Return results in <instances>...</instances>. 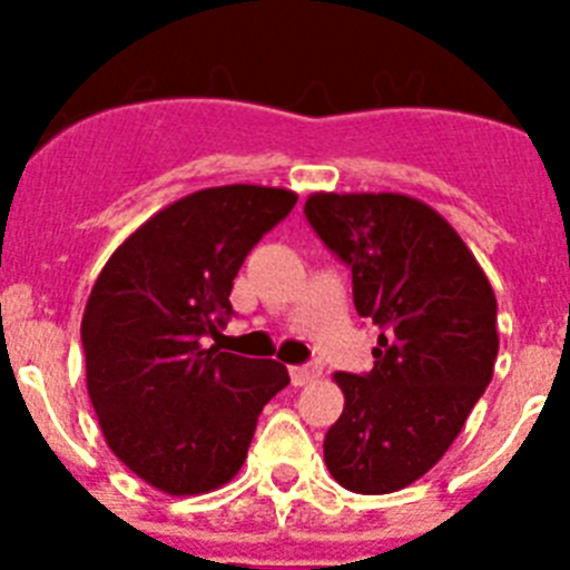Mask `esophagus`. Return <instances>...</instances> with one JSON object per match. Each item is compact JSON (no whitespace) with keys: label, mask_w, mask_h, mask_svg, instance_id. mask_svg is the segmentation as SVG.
<instances>
[{"label":"esophagus","mask_w":570,"mask_h":570,"mask_svg":"<svg viewBox=\"0 0 570 570\" xmlns=\"http://www.w3.org/2000/svg\"><path fill=\"white\" fill-rule=\"evenodd\" d=\"M322 367L320 365H294L291 367V382H294L296 387L308 385V382L320 380Z\"/></svg>","instance_id":"1"}]
</instances>
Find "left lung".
I'll return each instance as SVG.
<instances>
[{"label": "left lung", "mask_w": 570, "mask_h": 570, "mask_svg": "<svg viewBox=\"0 0 570 570\" xmlns=\"http://www.w3.org/2000/svg\"><path fill=\"white\" fill-rule=\"evenodd\" d=\"M305 216L354 276V305L382 334L345 394L325 465L354 493L425 476L485 394L500 351L497 296L462 236L405 194H311Z\"/></svg>", "instance_id": "obj_1"}]
</instances>
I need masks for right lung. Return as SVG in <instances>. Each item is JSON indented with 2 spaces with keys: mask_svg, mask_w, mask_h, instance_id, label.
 Wrapping results in <instances>:
<instances>
[{
  "mask_svg": "<svg viewBox=\"0 0 570 570\" xmlns=\"http://www.w3.org/2000/svg\"><path fill=\"white\" fill-rule=\"evenodd\" d=\"M296 205L294 190L223 185L183 196L105 262L82 314L85 374L105 442L170 497L239 473L288 367L205 345L230 316L242 262Z\"/></svg>",
  "mask_w": 570,
  "mask_h": 570,
  "instance_id": "add662e5",
  "label": "right lung"
}]
</instances>
